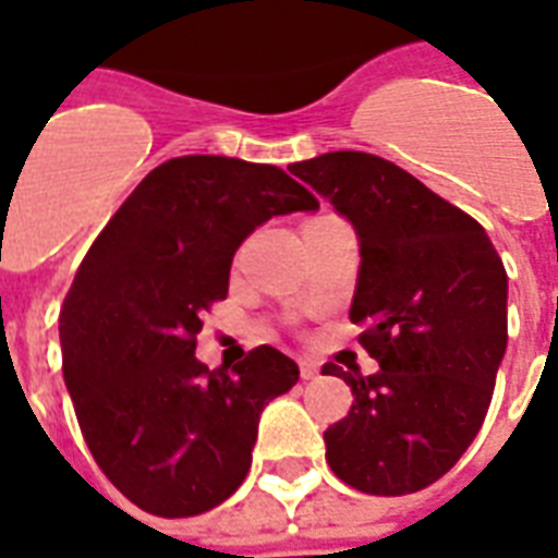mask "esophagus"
Segmentation results:
<instances>
[{
    "label": "esophagus",
    "instance_id": "1",
    "mask_svg": "<svg viewBox=\"0 0 558 558\" xmlns=\"http://www.w3.org/2000/svg\"><path fill=\"white\" fill-rule=\"evenodd\" d=\"M299 369H301V378H304V381H313V378H319V363L311 361V357H301Z\"/></svg>",
    "mask_w": 558,
    "mask_h": 558
}]
</instances>
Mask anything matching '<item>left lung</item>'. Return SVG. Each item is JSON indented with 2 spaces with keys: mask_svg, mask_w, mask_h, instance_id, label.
<instances>
[{
  "mask_svg": "<svg viewBox=\"0 0 558 558\" xmlns=\"http://www.w3.org/2000/svg\"><path fill=\"white\" fill-rule=\"evenodd\" d=\"M290 171L352 221L361 271L349 319L378 373H322L352 387V411L325 432L345 485L402 497L428 488L488 414L509 340V278L485 227L416 177L361 150L322 153Z\"/></svg>",
  "mask_w": 558,
  "mask_h": 558,
  "instance_id": "left-lung-1",
  "label": "left lung"
}]
</instances>
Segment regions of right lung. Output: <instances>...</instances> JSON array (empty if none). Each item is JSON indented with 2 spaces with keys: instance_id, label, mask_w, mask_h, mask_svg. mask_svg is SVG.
I'll return each instance as SVG.
<instances>
[{
  "instance_id": "obj_1",
  "label": "right lung",
  "mask_w": 558,
  "mask_h": 558,
  "mask_svg": "<svg viewBox=\"0 0 558 558\" xmlns=\"http://www.w3.org/2000/svg\"><path fill=\"white\" fill-rule=\"evenodd\" d=\"M319 201L275 165L177 156L153 168L94 239L61 307L64 384L114 488L159 518L216 509L242 485L263 408L299 381L259 345L230 373L195 357L227 299L236 247Z\"/></svg>"
}]
</instances>
